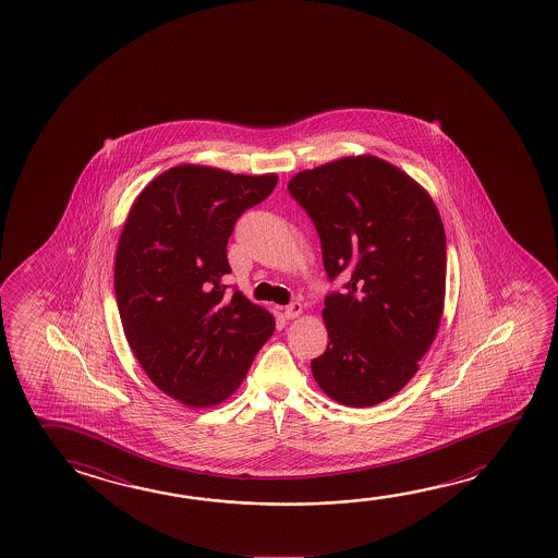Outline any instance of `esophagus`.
I'll return each mask as SVG.
<instances>
[{"label": "esophagus", "mask_w": 558, "mask_h": 558, "mask_svg": "<svg viewBox=\"0 0 558 558\" xmlns=\"http://www.w3.org/2000/svg\"><path fill=\"white\" fill-rule=\"evenodd\" d=\"M303 313V305L300 302H293L283 310V317L286 319H295V317H300Z\"/></svg>", "instance_id": "obj_1"}]
</instances>
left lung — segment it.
<instances>
[{
  "mask_svg": "<svg viewBox=\"0 0 558 558\" xmlns=\"http://www.w3.org/2000/svg\"><path fill=\"white\" fill-rule=\"evenodd\" d=\"M288 190L312 217L329 280L344 292L325 300L329 342L312 372L331 400L371 408L420 371L439 332L447 239L427 190L372 155L342 157L298 172Z\"/></svg>",
  "mask_w": 558,
  "mask_h": 558,
  "instance_id": "1",
  "label": "left lung"
}]
</instances>
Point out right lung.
<instances>
[{
    "label": "right lung",
    "mask_w": 558,
    "mask_h": 558,
    "mask_svg": "<svg viewBox=\"0 0 558 558\" xmlns=\"http://www.w3.org/2000/svg\"><path fill=\"white\" fill-rule=\"evenodd\" d=\"M278 177L180 165L148 182L116 253V298L129 347L158 390L187 408L235 393L275 317L243 292L226 298L227 241Z\"/></svg>",
    "instance_id": "obj_1"
}]
</instances>
